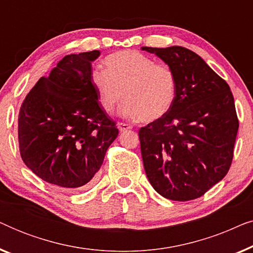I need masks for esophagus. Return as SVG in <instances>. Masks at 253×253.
<instances>
[{
	"instance_id": "34e87169",
	"label": "esophagus",
	"mask_w": 253,
	"mask_h": 253,
	"mask_svg": "<svg viewBox=\"0 0 253 253\" xmlns=\"http://www.w3.org/2000/svg\"><path fill=\"white\" fill-rule=\"evenodd\" d=\"M132 129V126H130V124H126V123H119V130L121 132H124V131H127V130H131Z\"/></svg>"
}]
</instances>
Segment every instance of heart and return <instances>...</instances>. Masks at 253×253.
<instances>
[{
	"instance_id": "obj_1",
	"label": "heart",
	"mask_w": 253,
	"mask_h": 253,
	"mask_svg": "<svg viewBox=\"0 0 253 253\" xmlns=\"http://www.w3.org/2000/svg\"><path fill=\"white\" fill-rule=\"evenodd\" d=\"M103 70H94L91 83L98 101L112 114L124 99L122 114L141 122H153L171 109L177 94V77L167 64L155 63L134 50L110 54L103 60Z\"/></svg>"
}]
</instances>
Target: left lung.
Listing matches in <instances>:
<instances>
[{
  "label": "left lung",
  "instance_id": "8db88e82",
  "mask_svg": "<svg viewBox=\"0 0 253 253\" xmlns=\"http://www.w3.org/2000/svg\"><path fill=\"white\" fill-rule=\"evenodd\" d=\"M175 71L177 94L164 117L140 127L144 168L155 191L186 202L229 170L238 119L229 85L199 55L181 46L141 47Z\"/></svg>",
  "mask_w": 253,
  "mask_h": 253
}]
</instances>
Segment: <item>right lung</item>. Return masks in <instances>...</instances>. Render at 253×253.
Masks as SVG:
<instances>
[{
    "label": "right lung",
    "instance_id": "obj_1",
    "mask_svg": "<svg viewBox=\"0 0 253 253\" xmlns=\"http://www.w3.org/2000/svg\"><path fill=\"white\" fill-rule=\"evenodd\" d=\"M99 50L70 54L41 77L20 107L19 152L38 177L61 188H86L119 129L91 83Z\"/></svg>",
    "mask_w": 253,
    "mask_h": 253
}]
</instances>
